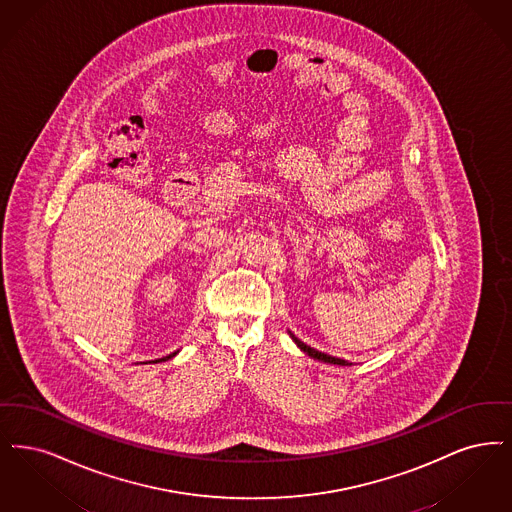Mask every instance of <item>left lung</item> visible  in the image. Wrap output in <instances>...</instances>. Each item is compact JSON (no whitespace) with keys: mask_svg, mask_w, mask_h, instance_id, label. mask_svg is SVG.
Instances as JSON below:
<instances>
[{"mask_svg":"<svg viewBox=\"0 0 512 512\" xmlns=\"http://www.w3.org/2000/svg\"><path fill=\"white\" fill-rule=\"evenodd\" d=\"M290 334V333H289ZM290 338L294 340V344L306 354V356L313 357V359H317V361H323V363H329V365H338V367H348V365H352L350 361H346V359H340V357L327 356V354H323V352H317V350H313L310 348L308 344H304L302 340H298L294 334H290Z\"/></svg>","mask_w":512,"mask_h":512,"instance_id":"8db88e82","label":"left lung"}]
</instances>
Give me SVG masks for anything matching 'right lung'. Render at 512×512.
I'll return each mask as SVG.
<instances>
[{
    "instance_id": "right-lung-1",
    "label": "right lung",
    "mask_w": 512,
    "mask_h": 512,
    "mask_svg": "<svg viewBox=\"0 0 512 512\" xmlns=\"http://www.w3.org/2000/svg\"><path fill=\"white\" fill-rule=\"evenodd\" d=\"M176 354H178V352H174V354H170V356L162 357V359H160V361H164V359H170V357H174V356H176Z\"/></svg>"
}]
</instances>
